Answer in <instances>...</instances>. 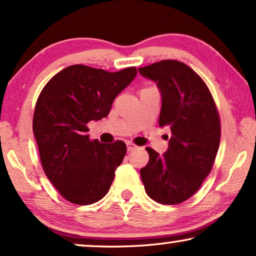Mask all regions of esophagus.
I'll return each instance as SVG.
<instances>
[{
  "label": "esophagus",
  "instance_id": "1",
  "mask_svg": "<svg viewBox=\"0 0 256 256\" xmlns=\"http://www.w3.org/2000/svg\"><path fill=\"white\" fill-rule=\"evenodd\" d=\"M126 146H128V152L134 151V150H136V148H138L137 145H134V143H131V142H126Z\"/></svg>",
  "mask_w": 256,
  "mask_h": 256
}]
</instances>
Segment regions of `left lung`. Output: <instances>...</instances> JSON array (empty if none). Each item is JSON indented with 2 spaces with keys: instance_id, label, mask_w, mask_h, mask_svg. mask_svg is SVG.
<instances>
[{
  "instance_id": "8db88e82",
  "label": "left lung",
  "mask_w": 256,
  "mask_h": 256,
  "mask_svg": "<svg viewBox=\"0 0 256 256\" xmlns=\"http://www.w3.org/2000/svg\"><path fill=\"white\" fill-rule=\"evenodd\" d=\"M138 70L156 82L162 96L158 124L171 131L164 156L146 148L150 158L140 170L142 180L152 200L178 204L212 171L221 137L218 110L204 82L183 62L163 60Z\"/></svg>"
}]
</instances>
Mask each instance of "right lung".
I'll return each instance as SVG.
<instances>
[{
	"instance_id": "1",
	"label": "right lung",
	"mask_w": 256,
	"mask_h": 256,
	"mask_svg": "<svg viewBox=\"0 0 256 256\" xmlns=\"http://www.w3.org/2000/svg\"><path fill=\"white\" fill-rule=\"evenodd\" d=\"M136 76L134 67L111 73L73 64L52 78L38 96L33 132L42 168L74 204H92L108 192L126 145L90 140L87 122L108 117L113 100Z\"/></svg>"
}]
</instances>
